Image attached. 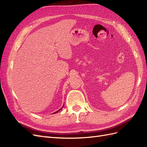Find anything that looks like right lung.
<instances>
[{
  "label": "right lung",
  "instance_id": "right-lung-1",
  "mask_svg": "<svg viewBox=\"0 0 147 147\" xmlns=\"http://www.w3.org/2000/svg\"><path fill=\"white\" fill-rule=\"evenodd\" d=\"M63 107H64V106H63ZM63 107H62V108H61V109L60 110H61L62 109H63ZM60 110H57V111H56V112H55V113H57V112H59V111Z\"/></svg>",
  "mask_w": 147,
  "mask_h": 147
}]
</instances>
